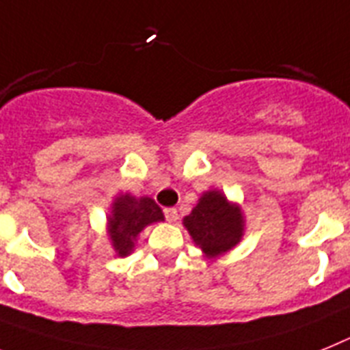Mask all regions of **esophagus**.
Here are the masks:
<instances>
[{
    "instance_id": "34e87169",
    "label": "esophagus",
    "mask_w": 350,
    "mask_h": 350,
    "mask_svg": "<svg viewBox=\"0 0 350 350\" xmlns=\"http://www.w3.org/2000/svg\"><path fill=\"white\" fill-rule=\"evenodd\" d=\"M163 213H165V219L169 220V222H176V220H178V210H176V208H165Z\"/></svg>"
}]
</instances>
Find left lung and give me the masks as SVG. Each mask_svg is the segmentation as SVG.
Wrapping results in <instances>:
<instances>
[{
  "label": "left lung",
  "instance_id": "1",
  "mask_svg": "<svg viewBox=\"0 0 350 350\" xmlns=\"http://www.w3.org/2000/svg\"><path fill=\"white\" fill-rule=\"evenodd\" d=\"M196 245L208 260L231 251L243 237V215L239 204L226 199L220 190H208L183 219Z\"/></svg>",
  "mask_w": 350,
  "mask_h": 350
}]
</instances>
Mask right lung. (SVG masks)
Here are the masks:
<instances>
[{
    "label": "right lung",
    "mask_w": 350,
    "mask_h": 350,
    "mask_svg": "<svg viewBox=\"0 0 350 350\" xmlns=\"http://www.w3.org/2000/svg\"><path fill=\"white\" fill-rule=\"evenodd\" d=\"M163 211L151 198H133L131 193H120L111 202L108 215V237L117 256L124 258L133 252L140 231L152 222H161Z\"/></svg>",
    "instance_id": "obj_1"
}]
</instances>
